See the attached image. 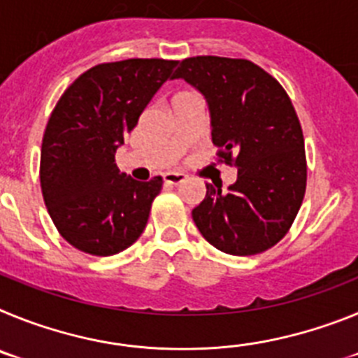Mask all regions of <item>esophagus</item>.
<instances>
[{"mask_svg": "<svg viewBox=\"0 0 358 358\" xmlns=\"http://www.w3.org/2000/svg\"><path fill=\"white\" fill-rule=\"evenodd\" d=\"M163 179L166 185H179V182L185 181L186 176L182 172H166L163 176Z\"/></svg>", "mask_w": 358, "mask_h": 358, "instance_id": "esophagus-1", "label": "esophagus"}]
</instances>
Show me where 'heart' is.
I'll list each match as a JSON object with an SVG mask.
<instances>
[{
	"instance_id": "1",
	"label": "heart",
	"mask_w": 358,
	"mask_h": 358,
	"mask_svg": "<svg viewBox=\"0 0 358 358\" xmlns=\"http://www.w3.org/2000/svg\"><path fill=\"white\" fill-rule=\"evenodd\" d=\"M181 94H182V93H181Z\"/></svg>"
}]
</instances>
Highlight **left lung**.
<instances>
[{
    "mask_svg": "<svg viewBox=\"0 0 358 358\" xmlns=\"http://www.w3.org/2000/svg\"><path fill=\"white\" fill-rule=\"evenodd\" d=\"M172 78L206 98L217 156L238 169L236 182L206 185L195 226L218 251L251 256L289 233L306 189L301 123L280 82L245 59L189 57Z\"/></svg>",
    "mask_w": 358,
    "mask_h": 358,
    "instance_id": "left-lung-1",
    "label": "left lung"
}]
</instances>
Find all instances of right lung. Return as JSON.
I'll return each instance as SVG.
<instances>
[{
  "mask_svg": "<svg viewBox=\"0 0 358 358\" xmlns=\"http://www.w3.org/2000/svg\"><path fill=\"white\" fill-rule=\"evenodd\" d=\"M177 61L127 59L82 73L62 93L41 147V189L53 224L78 251L110 256L147 226L159 176L134 181L115 154Z\"/></svg>",
  "mask_w": 358,
  "mask_h": 358,
  "instance_id": "add662e5",
  "label": "right lung"
}]
</instances>
